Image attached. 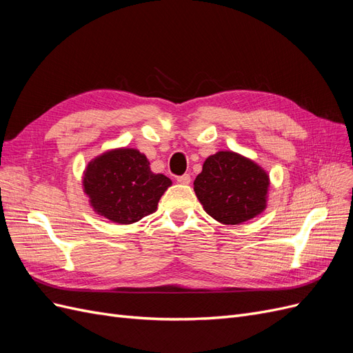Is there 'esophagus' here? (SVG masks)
Wrapping results in <instances>:
<instances>
[{
  "label": "esophagus",
  "mask_w": 353,
  "mask_h": 353,
  "mask_svg": "<svg viewBox=\"0 0 353 353\" xmlns=\"http://www.w3.org/2000/svg\"><path fill=\"white\" fill-rule=\"evenodd\" d=\"M176 181L179 182V184H184V185H187V184H190V182H191V176H190L188 174H184V175L178 176V178H176Z\"/></svg>",
  "instance_id": "obj_1"
}]
</instances>
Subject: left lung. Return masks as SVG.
Returning <instances> with one entry per match:
<instances>
[{
	"label": "left lung",
	"instance_id": "obj_1",
	"mask_svg": "<svg viewBox=\"0 0 353 353\" xmlns=\"http://www.w3.org/2000/svg\"><path fill=\"white\" fill-rule=\"evenodd\" d=\"M270 178L239 153L217 152L203 163L194 191L205 213L223 225H239L264 212Z\"/></svg>",
	"mask_w": 353,
	"mask_h": 353
}]
</instances>
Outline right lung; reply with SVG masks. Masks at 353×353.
Returning a JSON list of instances; mask_svg holds the SVG:
<instances>
[{"label": "right lung", "instance_id": "add662e5", "mask_svg": "<svg viewBox=\"0 0 353 353\" xmlns=\"http://www.w3.org/2000/svg\"><path fill=\"white\" fill-rule=\"evenodd\" d=\"M137 149H114L89 162L83 175L90 205L108 221L130 225L152 214L172 181L150 171Z\"/></svg>", "mask_w": 353, "mask_h": 353}]
</instances>
